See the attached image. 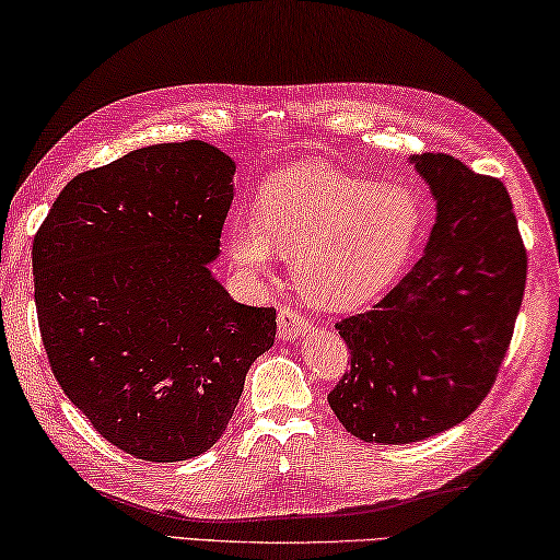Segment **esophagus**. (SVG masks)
Here are the masks:
<instances>
[{"instance_id":"obj_1","label":"esophagus","mask_w":560,"mask_h":560,"mask_svg":"<svg viewBox=\"0 0 560 560\" xmlns=\"http://www.w3.org/2000/svg\"><path fill=\"white\" fill-rule=\"evenodd\" d=\"M310 329L307 317L300 313V310L290 307V305H282L278 310V332H280V340H292V337H300L305 335Z\"/></svg>"}]
</instances>
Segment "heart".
I'll return each mask as SVG.
<instances>
[{"label":"heart","mask_w":560,"mask_h":560,"mask_svg":"<svg viewBox=\"0 0 560 560\" xmlns=\"http://www.w3.org/2000/svg\"><path fill=\"white\" fill-rule=\"evenodd\" d=\"M421 203L401 183L302 166L262 183L255 215L233 210L223 245L237 275L265 280L275 253L292 258L310 302L347 310L387 290L415 253Z\"/></svg>","instance_id":"b5f03b06"}]
</instances>
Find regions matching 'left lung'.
Listing matches in <instances>:
<instances>
[{
	"label": "left lung",
	"mask_w": 560,
	"mask_h": 560,
	"mask_svg": "<svg viewBox=\"0 0 560 560\" xmlns=\"http://www.w3.org/2000/svg\"><path fill=\"white\" fill-rule=\"evenodd\" d=\"M415 163L436 198L424 258L372 310L335 325L350 366L327 401L347 432L374 444L434 436L487 399L526 290L506 186L446 153Z\"/></svg>",
	"instance_id": "left-lung-1"
}]
</instances>
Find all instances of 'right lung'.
<instances>
[{
  "instance_id": "add662e5",
  "label": "right lung",
  "mask_w": 560,
  "mask_h": 560,
  "mask_svg": "<svg viewBox=\"0 0 560 560\" xmlns=\"http://www.w3.org/2000/svg\"><path fill=\"white\" fill-rule=\"evenodd\" d=\"M235 163L203 141L159 143L79 173L32 245L54 377L91 427L143 462L223 436L245 374L275 342V307L210 275Z\"/></svg>"
}]
</instances>
